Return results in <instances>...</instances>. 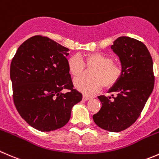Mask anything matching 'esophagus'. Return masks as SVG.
Returning <instances> with one entry per match:
<instances>
[{
    "label": "esophagus",
    "instance_id": "esophagus-1",
    "mask_svg": "<svg viewBox=\"0 0 159 159\" xmlns=\"http://www.w3.org/2000/svg\"><path fill=\"white\" fill-rule=\"evenodd\" d=\"M91 98H92V97H88V96H86V95H83V100H85V101H87V100H90Z\"/></svg>",
    "mask_w": 159,
    "mask_h": 159
}]
</instances>
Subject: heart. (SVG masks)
Here are the masks:
<instances>
[{"label":"heart","instance_id":"obj_1","mask_svg":"<svg viewBox=\"0 0 159 159\" xmlns=\"http://www.w3.org/2000/svg\"><path fill=\"white\" fill-rule=\"evenodd\" d=\"M88 69H93L91 78H82L74 81V86L85 95H93L102 89H109L115 86L123 76V69L120 64L114 63L112 57L101 52L86 54L83 61L77 55L70 56L67 60V67L72 76L79 78Z\"/></svg>","mask_w":159,"mask_h":159}]
</instances>
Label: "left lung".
Returning <instances> with one entry per match:
<instances>
[{"label": "left lung", "instance_id": "left-lung-1", "mask_svg": "<svg viewBox=\"0 0 159 159\" xmlns=\"http://www.w3.org/2000/svg\"><path fill=\"white\" fill-rule=\"evenodd\" d=\"M111 48L120 59L123 76L109 89L111 97L99 96L100 111L93 116L96 125L111 132L129 128L137 120L154 89L155 76L150 52L143 42L121 36Z\"/></svg>", "mask_w": 159, "mask_h": 159}]
</instances>
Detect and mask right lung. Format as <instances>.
Masks as SVG:
<instances>
[{
	"mask_svg": "<svg viewBox=\"0 0 159 159\" xmlns=\"http://www.w3.org/2000/svg\"><path fill=\"white\" fill-rule=\"evenodd\" d=\"M69 51L48 38L35 35L20 45L11 63L15 107L30 126L40 131L66 125L73 107L82 100L67 67ZM63 89L70 91L63 94Z\"/></svg>",
	"mask_w": 159,
	"mask_h": 159,
	"instance_id": "right-lung-1",
	"label": "right lung"
}]
</instances>
